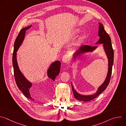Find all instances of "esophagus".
Wrapping results in <instances>:
<instances>
[{"label":"esophagus","instance_id":"obj_1","mask_svg":"<svg viewBox=\"0 0 126 126\" xmlns=\"http://www.w3.org/2000/svg\"><path fill=\"white\" fill-rule=\"evenodd\" d=\"M70 55L68 54H65L63 56V57H62V61L63 62H66L68 61H69L70 60Z\"/></svg>","mask_w":126,"mask_h":126}]
</instances>
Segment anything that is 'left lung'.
<instances>
[{
	"label": "left lung",
	"instance_id": "8db88e82",
	"mask_svg": "<svg viewBox=\"0 0 126 126\" xmlns=\"http://www.w3.org/2000/svg\"><path fill=\"white\" fill-rule=\"evenodd\" d=\"M99 36L100 39L99 40L98 43H104V47L109 60V68H108L109 70H108V72L107 76L104 83L99 88L97 93L92 95L83 96L79 94L75 90L72 86V88L74 96L75 99H76L78 101L87 102L96 98L99 94H100L106 89L107 86H108L111 79L112 67H113V64L114 62V50L112 46L111 40L110 36L105 30L103 25L101 23H99ZM96 47L97 46L84 45L79 49L78 52L76 53V56H79L81 54H84L86 52L92 51L93 50H94Z\"/></svg>",
	"mask_w": 126,
	"mask_h": 126
}]
</instances>
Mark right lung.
I'll return each instance as SVG.
<instances>
[{
    "mask_svg": "<svg viewBox=\"0 0 126 126\" xmlns=\"http://www.w3.org/2000/svg\"><path fill=\"white\" fill-rule=\"evenodd\" d=\"M31 26L22 29L18 35L17 36L14 45V50L12 57V64L14 70V76L16 85L19 89L26 97L31 100H34L32 98L30 94L29 89L31 87L32 84L28 81L21 74L20 71L18 66L16 60V52L21 44L25 36V31L29 29ZM61 66V62L59 61H55L52 63L48 71V76L49 78L54 81L56 76L60 72V69Z\"/></svg>",
    "mask_w": 126,
    "mask_h": 126,
    "instance_id": "add662e5",
    "label": "right lung"
}]
</instances>
